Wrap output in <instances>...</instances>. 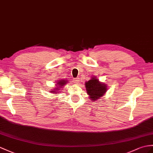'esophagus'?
Segmentation results:
<instances>
[{
	"mask_svg": "<svg viewBox=\"0 0 153 153\" xmlns=\"http://www.w3.org/2000/svg\"><path fill=\"white\" fill-rule=\"evenodd\" d=\"M80 82V79L79 78H75V79H73V82L75 83V84H78Z\"/></svg>",
	"mask_w": 153,
	"mask_h": 153,
	"instance_id": "obj_1",
	"label": "esophagus"
}]
</instances>
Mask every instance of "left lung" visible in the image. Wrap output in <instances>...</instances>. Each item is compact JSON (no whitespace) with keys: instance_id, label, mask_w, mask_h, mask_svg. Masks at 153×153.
Returning <instances> with one entry per match:
<instances>
[{"instance_id":"1","label":"left lung","mask_w":153,"mask_h":153,"mask_svg":"<svg viewBox=\"0 0 153 153\" xmlns=\"http://www.w3.org/2000/svg\"><path fill=\"white\" fill-rule=\"evenodd\" d=\"M88 94L90 97V99L93 102L99 99L106 91V85L99 82V81L95 79H92L85 84Z\"/></svg>"}]
</instances>
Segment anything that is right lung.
Wrapping results in <instances>:
<instances>
[{
    "label": "right lung",
    "instance_id": "add662e5",
    "mask_svg": "<svg viewBox=\"0 0 153 153\" xmlns=\"http://www.w3.org/2000/svg\"><path fill=\"white\" fill-rule=\"evenodd\" d=\"M66 82H67V80H59V82L57 83V85H59V86H60V87L56 88V90L57 91H56L55 90H54H54L52 91V92H53V93H56L57 90H60V89H58V88H62L66 84Z\"/></svg>",
    "mask_w": 153,
    "mask_h": 153
}]
</instances>
